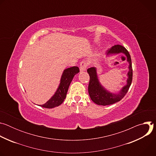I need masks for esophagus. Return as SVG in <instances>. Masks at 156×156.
I'll return each mask as SVG.
<instances>
[{
  "instance_id": "1",
  "label": "esophagus",
  "mask_w": 156,
  "mask_h": 156,
  "mask_svg": "<svg viewBox=\"0 0 156 156\" xmlns=\"http://www.w3.org/2000/svg\"><path fill=\"white\" fill-rule=\"evenodd\" d=\"M87 62L85 60L82 61L80 63V72H84L86 70L87 68Z\"/></svg>"
}]
</instances>
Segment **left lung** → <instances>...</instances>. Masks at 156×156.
<instances>
[{
	"label": "left lung",
	"mask_w": 156,
	"mask_h": 156,
	"mask_svg": "<svg viewBox=\"0 0 156 156\" xmlns=\"http://www.w3.org/2000/svg\"><path fill=\"white\" fill-rule=\"evenodd\" d=\"M123 54L126 57V61L129 63L127 73L126 84L117 93H112L105 88L100 83L96 67H91L87 70L90 75V80L88 86V93L91 99L96 104L100 105H111L120 101L127 93L131 86L133 78L132 64L130 55L128 51L122 46L115 45L107 52V55H114Z\"/></svg>",
	"instance_id": "left-lung-1"
}]
</instances>
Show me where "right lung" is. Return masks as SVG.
Here are the masks:
<instances>
[{
	"label": "right lung",
	"mask_w": 156,
	"mask_h": 156,
	"mask_svg": "<svg viewBox=\"0 0 156 156\" xmlns=\"http://www.w3.org/2000/svg\"><path fill=\"white\" fill-rule=\"evenodd\" d=\"M79 72L80 70L78 66H72L65 69L62 74L60 84L54 94L45 104L38 105L44 108H51L62 104L66 98L69 86L74 76Z\"/></svg>",
	"instance_id": "add662e5"
}]
</instances>
